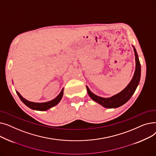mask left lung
I'll return each mask as SVG.
<instances>
[{"label": "left lung", "mask_w": 156, "mask_h": 156, "mask_svg": "<svg viewBox=\"0 0 156 156\" xmlns=\"http://www.w3.org/2000/svg\"><path fill=\"white\" fill-rule=\"evenodd\" d=\"M133 47L135 56V71L132 80H131L126 87L122 90L121 92L111 97L104 98L97 96L92 93L87 86L88 94L90 97L91 99L105 108H116L125 104L132 97L139 84L141 75V66L136 49L133 46Z\"/></svg>", "instance_id": "obj_1"}]
</instances>
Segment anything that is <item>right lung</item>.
<instances>
[{"mask_svg": "<svg viewBox=\"0 0 156 156\" xmlns=\"http://www.w3.org/2000/svg\"><path fill=\"white\" fill-rule=\"evenodd\" d=\"M63 91H64V88H62L61 90L60 94L53 100H52L51 101H48V102H42V103L30 102V101H27V99H24V98H23L18 91H16V93H17L18 95L20 98L21 101L27 106H28L29 108H30L31 109H34V110H36V111H47L50 108L54 107V106L56 105L57 104H58L59 102L61 101L62 97L63 96Z\"/></svg>", "mask_w": 156, "mask_h": 156, "instance_id": "add662e5", "label": "right lung"}]
</instances>
